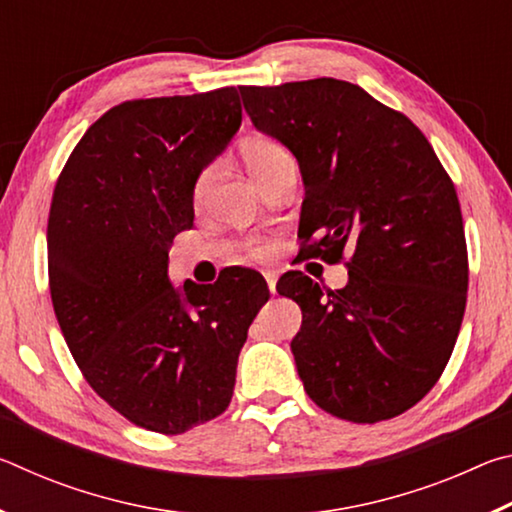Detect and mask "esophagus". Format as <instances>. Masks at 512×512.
Listing matches in <instances>:
<instances>
[{
    "label": "esophagus",
    "instance_id": "34e87169",
    "mask_svg": "<svg viewBox=\"0 0 512 512\" xmlns=\"http://www.w3.org/2000/svg\"><path fill=\"white\" fill-rule=\"evenodd\" d=\"M264 280H266V284H268V289H271V293H275L277 273H275V271H264Z\"/></svg>",
    "mask_w": 512,
    "mask_h": 512
}]
</instances>
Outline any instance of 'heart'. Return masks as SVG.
I'll list each match as a JSON object with an SVG mask.
<instances>
[{
	"mask_svg": "<svg viewBox=\"0 0 512 512\" xmlns=\"http://www.w3.org/2000/svg\"><path fill=\"white\" fill-rule=\"evenodd\" d=\"M241 158H244V164L250 171V176H253L262 187L275 176V173H280L282 169H287L293 164V158L287 146L280 144L277 140H271V137H255V140L246 142L244 151H241ZM212 173L214 169L210 167L196 178V185H194L196 198H201L205 194V189L212 180ZM250 250H253L255 255H264L268 248L264 244H250Z\"/></svg>",
	"mask_w": 512,
	"mask_h": 512,
	"instance_id": "heart-1",
	"label": "heart"
}]
</instances>
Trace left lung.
Returning a JSON list of instances; mask_svg holds the SVG:
<instances>
[{
  "instance_id": "obj_1",
  "label": "left lung",
  "mask_w": 512,
  "mask_h": 512,
  "mask_svg": "<svg viewBox=\"0 0 512 512\" xmlns=\"http://www.w3.org/2000/svg\"><path fill=\"white\" fill-rule=\"evenodd\" d=\"M259 133L298 160L307 257L339 262L325 291L289 271L298 302L291 352L307 395L341 420L372 424L411 409L443 375L467 300V248L454 183L427 137L359 85L314 79L239 88Z\"/></svg>"
}]
</instances>
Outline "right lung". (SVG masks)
Here are the masks:
<instances>
[{"mask_svg":"<svg viewBox=\"0 0 512 512\" xmlns=\"http://www.w3.org/2000/svg\"><path fill=\"white\" fill-rule=\"evenodd\" d=\"M241 126L235 88L137 99L94 121L69 155L47 225L49 291L67 348L112 409L185 433L232 400L266 280H169V248L194 225V185Z\"/></svg>","mask_w":512,"mask_h":512,"instance_id":"obj_1","label":"right lung"}]
</instances>
